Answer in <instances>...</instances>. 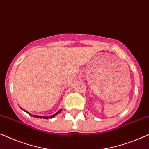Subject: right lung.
Wrapping results in <instances>:
<instances>
[{
  "label": "right lung",
  "instance_id": "1",
  "mask_svg": "<svg viewBox=\"0 0 149 149\" xmlns=\"http://www.w3.org/2000/svg\"><path fill=\"white\" fill-rule=\"evenodd\" d=\"M21 109H22V110H24L23 109H22V108H21ZM24 111L26 112V113H28V115H30V116H32V117H36V118H39V119H48L49 118H51V119H52V118H54V117H56V116L57 115H58L59 113H60L61 112V111H62V109H60L59 110V111L57 112L56 113H55L54 115H51L50 117H48V116H38V115H32V114H30L29 112H28V111H26V110H24Z\"/></svg>",
  "mask_w": 149,
  "mask_h": 149
}]
</instances>
